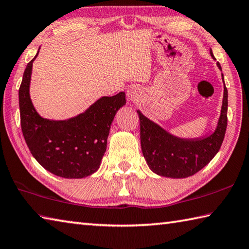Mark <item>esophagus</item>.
Masks as SVG:
<instances>
[{
	"label": "esophagus",
	"mask_w": 249,
	"mask_h": 249,
	"mask_svg": "<svg viewBox=\"0 0 249 249\" xmlns=\"http://www.w3.org/2000/svg\"><path fill=\"white\" fill-rule=\"evenodd\" d=\"M127 97H128V100L132 101V102H137L140 98V92L138 88L136 87H132L127 90Z\"/></svg>",
	"instance_id": "1"
}]
</instances>
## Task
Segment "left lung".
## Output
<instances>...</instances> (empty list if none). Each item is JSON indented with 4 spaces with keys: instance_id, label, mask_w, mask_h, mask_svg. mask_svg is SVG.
I'll list each match as a JSON object with an SVG mask.
<instances>
[{
    "instance_id": "obj_1",
    "label": "left lung",
    "mask_w": 249,
    "mask_h": 249,
    "mask_svg": "<svg viewBox=\"0 0 249 249\" xmlns=\"http://www.w3.org/2000/svg\"><path fill=\"white\" fill-rule=\"evenodd\" d=\"M211 55L213 56L211 51ZM219 69L221 65L218 63ZM223 76V75H222ZM224 81V80H223ZM142 155L155 173L173 178L192 176L209 163L220 150L228 125V89L224 85L222 110L215 132L205 138L174 137L137 111Z\"/></svg>"
}]
</instances>
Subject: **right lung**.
<instances>
[{
	"label": "right lung",
	"instance_id": "1",
	"mask_svg": "<svg viewBox=\"0 0 249 249\" xmlns=\"http://www.w3.org/2000/svg\"><path fill=\"white\" fill-rule=\"evenodd\" d=\"M36 56L26 66L18 92L20 126L27 146L35 159L53 174L65 178L89 176L99 169L112 121L126 103L125 92L102 97L85 113L67 121L42 119L29 97Z\"/></svg>",
	"mask_w": 249,
	"mask_h": 249
}]
</instances>
